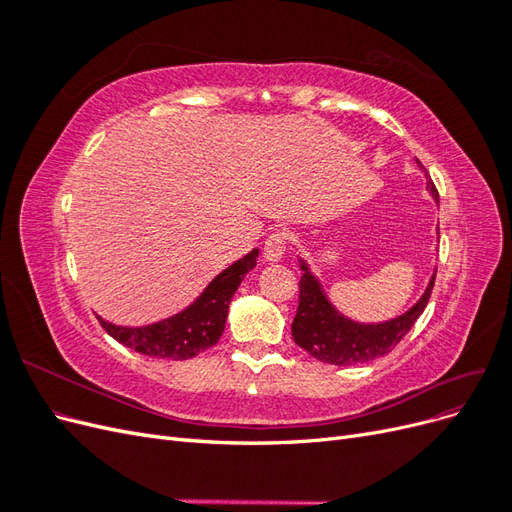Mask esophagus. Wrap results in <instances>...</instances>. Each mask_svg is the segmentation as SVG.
Wrapping results in <instances>:
<instances>
[{"label":"esophagus","instance_id":"obj_1","mask_svg":"<svg viewBox=\"0 0 512 512\" xmlns=\"http://www.w3.org/2000/svg\"><path fill=\"white\" fill-rule=\"evenodd\" d=\"M286 243H288V235L284 230H275L267 237L265 247H262V252H265V260L267 262H277L284 252H286Z\"/></svg>","mask_w":512,"mask_h":512}]
</instances>
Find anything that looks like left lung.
<instances>
[{
  "label": "left lung",
  "mask_w": 512,
  "mask_h": 512,
  "mask_svg": "<svg viewBox=\"0 0 512 512\" xmlns=\"http://www.w3.org/2000/svg\"><path fill=\"white\" fill-rule=\"evenodd\" d=\"M427 188L438 200V188L431 179H427ZM301 269L305 273L299 280V307L292 320V339L314 359L331 365L369 363L389 354L425 312L433 282H436V275H433L423 297L404 316L382 324H359L335 312L322 294L316 277L307 271L305 262H301Z\"/></svg>",
  "instance_id": "left-lung-1"
}]
</instances>
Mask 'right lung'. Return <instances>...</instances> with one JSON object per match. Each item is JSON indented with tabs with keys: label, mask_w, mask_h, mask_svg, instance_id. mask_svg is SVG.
Returning <instances> with one entry per match:
<instances>
[{
	"label": "right lung",
	"mask_w": 512,
	"mask_h": 512,
	"mask_svg": "<svg viewBox=\"0 0 512 512\" xmlns=\"http://www.w3.org/2000/svg\"><path fill=\"white\" fill-rule=\"evenodd\" d=\"M256 256L258 250L243 256L235 265L222 271L200 294L196 303H192L179 316L141 329L115 327V324H108L102 318L98 320L108 335L134 352L170 361L194 359L196 354L218 344L220 335L224 333L232 294L237 292L245 273L256 267Z\"/></svg>",
	"instance_id": "1"
}]
</instances>
